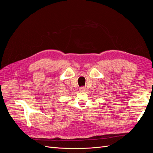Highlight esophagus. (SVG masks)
Wrapping results in <instances>:
<instances>
[{
  "label": "esophagus",
  "mask_w": 153,
  "mask_h": 153,
  "mask_svg": "<svg viewBox=\"0 0 153 153\" xmlns=\"http://www.w3.org/2000/svg\"><path fill=\"white\" fill-rule=\"evenodd\" d=\"M79 90L80 92H84L86 91V88L85 87H80Z\"/></svg>",
  "instance_id": "esophagus-1"
}]
</instances>
